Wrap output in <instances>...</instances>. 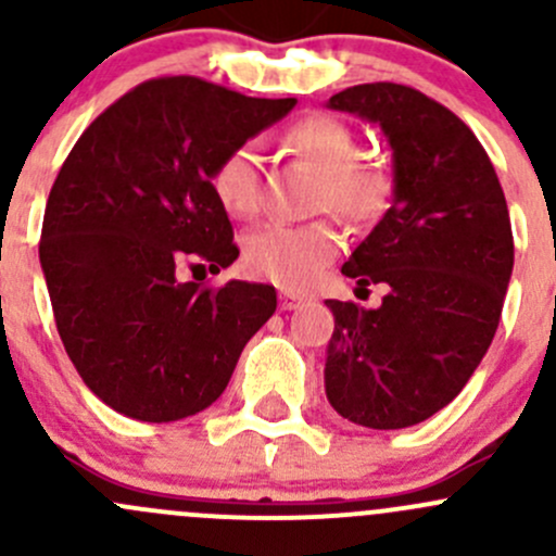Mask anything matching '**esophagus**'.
I'll list each match as a JSON object with an SVG mask.
<instances>
[{"label": "esophagus", "instance_id": "esophagus-1", "mask_svg": "<svg viewBox=\"0 0 556 556\" xmlns=\"http://www.w3.org/2000/svg\"><path fill=\"white\" fill-rule=\"evenodd\" d=\"M304 295H299V293H293V290H282V293H279V309H285V312H290V309H299V306H304Z\"/></svg>", "mask_w": 556, "mask_h": 556}]
</instances>
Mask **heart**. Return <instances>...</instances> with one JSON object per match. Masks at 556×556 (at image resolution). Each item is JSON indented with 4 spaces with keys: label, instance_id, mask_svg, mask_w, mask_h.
<instances>
[{
    "label": "heart",
    "instance_id": "heart-1",
    "mask_svg": "<svg viewBox=\"0 0 556 556\" xmlns=\"http://www.w3.org/2000/svg\"><path fill=\"white\" fill-rule=\"evenodd\" d=\"M285 144L319 172V210H333L355 223L382 215L392 193V174L379 161L361 159L357 134L341 117L323 112L301 117L285 131ZM212 193L231 217L255 215L261 206V153L255 142L237 144L217 161ZM339 250L341 237L330 223H274L247 239L244 261L257 277L304 290L317 282Z\"/></svg>",
    "mask_w": 556,
    "mask_h": 556
}]
</instances>
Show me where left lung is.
<instances>
[{"label":"left lung","instance_id":"obj_1","mask_svg":"<svg viewBox=\"0 0 556 556\" xmlns=\"http://www.w3.org/2000/svg\"><path fill=\"white\" fill-rule=\"evenodd\" d=\"M328 106L384 131L392 206L341 266L363 288L387 285L382 306L325 301V392L350 422L408 428L452 403L490 350L514 268L506 195L476 134L425 93L366 83Z\"/></svg>","mask_w":556,"mask_h":556}]
</instances>
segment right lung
Segmentation results:
<instances>
[{"label": "right lung", "instance_id": "1", "mask_svg": "<svg viewBox=\"0 0 556 556\" xmlns=\"http://www.w3.org/2000/svg\"><path fill=\"white\" fill-rule=\"evenodd\" d=\"M295 99H252L199 77L148 80L110 104L66 155L39 263L55 328L88 390L142 422L223 395L244 344L277 309L271 285L182 282L239 257L212 193L217 161Z\"/></svg>", "mask_w": 556, "mask_h": 556}]
</instances>
